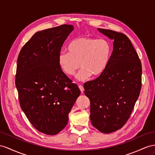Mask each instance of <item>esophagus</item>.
I'll return each mask as SVG.
<instances>
[{"mask_svg":"<svg viewBox=\"0 0 155 155\" xmlns=\"http://www.w3.org/2000/svg\"><path fill=\"white\" fill-rule=\"evenodd\" d=\"M78 88H80L81 92V93L82 94L83 92H84V87H83L82 85H78Z\"/></svg>","mask_w":155,"mask_h":155,"instance_id":"34e87169","label":"esophagus"}]
</instances>
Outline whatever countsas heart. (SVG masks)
<instances>
[{"label": "heart", "instance_id": "b5f03b06", "mask_svg": "<svg viewBox=\"0 0 155 155\" xmlns=\"http://www.w3.org/2000/svg\"><path fill=\"white\" fill-rule=\"evenodd\" d=\"M68 53L61 51L58 57L61 69L67 76H73L81 67L77 74L79 80H86L92 74L97 77L104 73L111 55V46L105 39L90 37L77 38L67 46Z\"/></svg>", "mask_w": 155, "mask_h": 155}]
</instances>
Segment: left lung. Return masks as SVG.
Masks as SVG:
<instances>
[{
	"mask_svg": "<svg viewBox=\"0 0 155 155\" xmlns=\"http://www.w3.org/2000/svg\"><path fill=\"white\" fill-rule=\"evenodd\" d=\"M98 30L114 40L113 50L104 73L84 84L90 101L92 124L101 132L120 129L128 121L141 88L140 59L126 35L109 29Z\"/></svg>",
	"mask_w": 155,
	"mask_h": 155,
	"instance_id": "left-lung-1",
	"label": "left lung"
}]
</instances>
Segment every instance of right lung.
<instances>
[{
  "instance_id": "obj_1",
  "label": "right lung",
  "mask_w": 155,
  "mask_h": 155,
  "mask_svg": "<svg viewBox=\"0 0 155 155\" xmlns=\"http://www.w3.org/2000/svg\"><path fill=\"white\" fill-rule=\"evenodd\" d=\"M74 29L61 25L35 33L18 58L15 86L21 108L34 128L55 135L65 128L81 90L63 72L58 57Z\"/></svg>"
}]
</instances>
